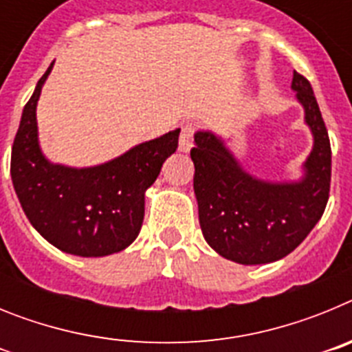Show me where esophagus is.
I'll list each match as a JSON object with an SVG mask.
<instances>
[{
	"label": "esophagus",
	"instance_id": "esophagus-1",
	"mask_svg": "<svg viewBox=\"0 0 352 352\" xmlns=\"http://www.w3.org/2000/svg\"><path fill=\"white\" fill-rule=\"evenodd\" d=\"M194 125L186 123L182 129V135H179V151L183 153H188L194 146Z\"/></svg>",
	"mask_w": 352,
	"mask_h": 352
}]
</instances>
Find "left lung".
<instances>
[{
	"instance_id": "8db88e82",
	"label": "left lung",
	"mask_w": 352,
	"mask_h": 352,
	"mask_svg": "<svg viewBox=\"0 0 352 352\" xmlns=\"http://www.w3.org/2000/svg\"><path fill=\"white\" fill-rule=\"evenodd\" d=\"M291 89L303 107L314 144L301 178L272 182L248 173L211 130L194 133V192L204 239L238 264H268L291 254L324 213L331 182V146L312 86L298 72Z\"/></svg>"
}]
</instances>
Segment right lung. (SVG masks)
I'll return each mask as SVG.
<instances>
[{
    "instance_id": "1",
    "label": "right lung",
    "mask_w": 352,
    "mask_h": 352,
    "mask_svg": "<svg viewBox=\"0 0 352 352\" xmlns=\"http://www.w3.org/2000/svg\"><path fill=\"white\" fill-rule=\"evenodd\" d=\"M54 61L40 77L12 146L10 174L28 220L49 243L80 257L125 250L139 236L144 195L178 148L179 129L91 167L54 164L38 141L36 104Z\"/></svg>"
}]
</instances>
